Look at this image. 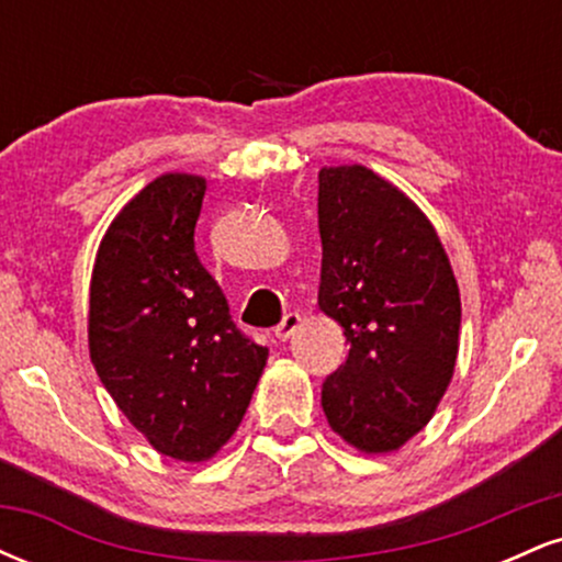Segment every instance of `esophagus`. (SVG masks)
Listing matches in <instances>:
<instances>
[{"instance_id":"1","label":"esophagus","mask_w":562,"mask_h":562,"mask_svg":"<svg viewBox=\"0 0 562 562\" xmlns=\"http://www.w3.org/2000/svg\"><path fill=\"white\" fill-rule=\"evenodd\" d=\"M299 325H301V314L288 312L285 317H282L280 325L274 327V335H277V338H280V340H288L290 335H293L295 330H299Z\"/></svg>"}]
</instances>
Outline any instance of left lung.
I'll return each instance as SVG.
<instances>
[{
  "label": "left lung",
  "instance_id": "1",
  "mask_svg": "<svg viewBox=\"0 0 562 562\" xmlns=\"http://www.w3.org/2000/svg\"><path fill=\"white\" fill-rule=\"evenodd\" d=\"M319 308L346 362L322 385L330 428L364 454L404 447L454 375L460 288L428 216L367 166L319 171Z\"/></svg>",
  "mask_w": 562,
  "mask_h": 562
}]
</instances>
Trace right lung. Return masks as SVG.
<instances>
[{"label": "right lung", "instance_id": "right-lung-1", "mask_svg": "<svg viewBox=\"0 0 562 562\" xmlns=\"http://www.w3.org/2000/svg\"><path fill=\"white\" fill-rule=\"evenodd\" d=\"M205 179L164 173L121 209L89 285V357L153 449L211 460L243 423L269 351L237 330L195 254Z\"/></svg>", "mask_w": 562, "mask_h": 562}]
</instances>
